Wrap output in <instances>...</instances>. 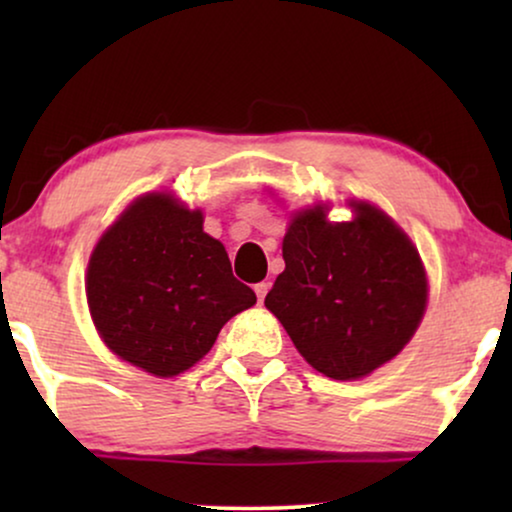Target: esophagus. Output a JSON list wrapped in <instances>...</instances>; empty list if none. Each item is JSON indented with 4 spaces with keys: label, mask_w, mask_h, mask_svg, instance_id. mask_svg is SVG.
Wrapping results in <instances>:
<instances>
[{
    "label": "esophagus",
    "mask_w": 512,
    "mask_h": 512,
    "mask_svg": "<svg viewBox=\"0 0 512 512\" xmlns=\"http://www.w3.org/2000/svg\"><path fill=\"white\" fill-rule=\"evenodd\" d=\"M268 289H270V282H258V284L254 286V291H256V296H258V303H263L265 293H268Z\"/></svg>",
    "instance_id": "34e87169"
}]
</instances>
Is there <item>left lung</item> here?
Instances as JSON below:
<instances>
[{
	"label": "left lung",
	"mask_w": 512,
	"mask_h": 512,
	"mask_svg": "<svg viewBox=\"0 0 512 512\" xmlns=\"http://www.w3.org/2000/svg\"><path fill=\"white\" fill-rule=\"evenodd\" d=\"M352 221L317 205L289 223L265 307L305 361L333 380H356L394 359L426 310V272L410 237L382 209L352 202Z\"/></svg>",
	"instance_id": "8db88e82"
}]
</instances>
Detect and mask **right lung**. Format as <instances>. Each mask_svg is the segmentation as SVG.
<instances>
[{"label": "right lung", "instance_id": "1", "mask_svg": "<svg viewBox=\"0 0 512 512\" xmlns=\"http://www.w3.org/2000/svg\"><path fill=\"white\" fill-rule=\"evenodd\" d=\"M86 296L104 345L156 377L198 363L223 324L256 303L223 244L202 230L200 209L170 193L137 198L100 237Z\"/></svg>", "mask_w": 512, "mask_h": 512}]
</instances>
